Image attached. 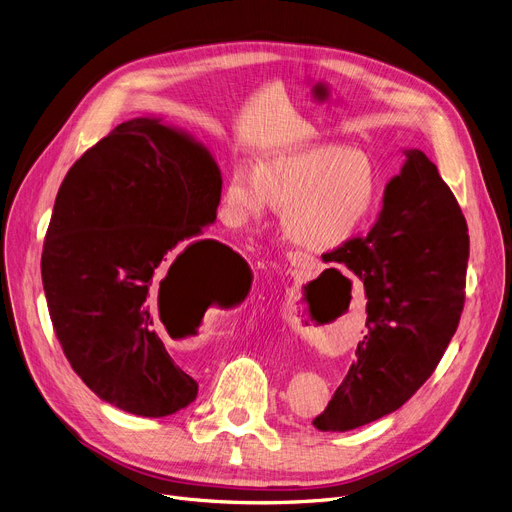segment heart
<instances>
[{"label": "heart", "mask_w": 512, "mask_h": 512, "mask_svg": "<svg viewBox=\"0 0 512 512\" xmlns=\"http://www.w3.org/2000/svg\"><path fill=\"white\" fill-rule=\"evenodd\" d=\"M380 177L374 161L343 144L283 150L252 167L235 163L221 192L219 217L239 229L260 223L270 206L283 210L291 244L308 252L345 246L374 213Z\"/></svg>", "instance_id": "1"}]
</instances>
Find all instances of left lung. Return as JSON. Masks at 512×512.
Here are the masks:
<instances>
[{
  "mask_svg": "<svg viewBox=\"0 0 512 512\" xmlns=\"http://www.w3.org/2000/svg\"><path fill=\"white\" fill-rule=\"evenodd\" d=\"M403 153L370 233L328 254L364 283L368 333L335 397L312 422L322 432L366 426L407 403L436 370L461 320L465 217L422 150Z\"/></svg>",
  "mask_w": 512,
  "mask_h": 512,
  "instance_id": "8db88e82",
  "label": "left lung"
}]
</instances>
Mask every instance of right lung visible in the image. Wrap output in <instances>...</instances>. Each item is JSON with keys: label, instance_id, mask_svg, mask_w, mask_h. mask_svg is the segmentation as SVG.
<instances>
[{"label": "right lung", "instance_id": "add662e5", "mask_svg": "<svg viewBox=\"0 0 512 512\" xmlns=\"http://www.w3.org/2000/svg\"><path fill=\"white\" fill-rule=\"evenodd\" d=\"M221 169L210 150L161 117H134L72 165L57 192L41 275L72 370L109 405L165 417L198 384L161 339V322L231 308L248 264L202 239L217 221Z\"/></svg>", "mask_w": 512, "mask_h": 512}]
</instances>
